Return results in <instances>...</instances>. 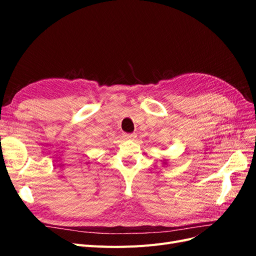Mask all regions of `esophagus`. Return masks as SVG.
<instances>
[{
	"label": "esophagus",
	"instance_id": "obj_1",
	"mask_svg": "<svg viewBox=\"0 0 256 256\" xmlns=\"http://www.w3.org/2000/svg\"><path fill=\"white\" fill-rule=\"evenodd\" d=\"M136 136L134 134H125V138H126V140H131V141L134 140Z\"/></svg>",
	"mask_w": 256,
	"mask_h": 256
}]
</instances>
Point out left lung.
<instances>
[{
  "mask_svg": "<svg viewBox=\"0 0 256 256\" xmlns=\"http://www.w3.org/2000/svg\"><path fill=\"white\" fill-rule=\"evenodd\" d=\"M164 166H168V160H164V164H162Z\"/></svg>",
  "mask_w": 256,
  "mask_h": 256,
  "instance_id": "1",
  "label": "left lung"
}]
</instances>
